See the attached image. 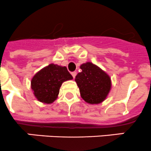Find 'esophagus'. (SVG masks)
<instances>
[{"label":"esophagus","mask_w":151,"mask_h":151,"mask_svg":"<svg viewBox=\"0 0 151 151\" xmlns=\"http://www.w3.org/2000/svg\"><path fill=\"white\" fill-rule=\"evenodd\" d=\"M72 76H73V78H76V74H77V73L76 72H72Z\"/></svg>","instance_id":"obj_1"}]
</instances>
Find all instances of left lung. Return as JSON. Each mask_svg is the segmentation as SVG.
Returning a JSON list of instances; mask_svg holds the SVG:
<instances>
[{
	"label": "left lung",
	"instance_id": "8db88e82",
	"mask_svg": "<svg viewBox=\"0 0 151 151\" xmlns=\"http://www.w3.org/2000/svg\"><path fill=\"white\" fill-rule=\"evenodd\" d=\"M82 71L76 76L81 98L91 104H100L111 89V79L104 71L91 62L81 65Z\"/></svg>",
	"mask_w": 151,
	"mask_h": 151
}]
</instances>
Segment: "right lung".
Returning <instances> with one entry per match:
<instances>
[{
  "label": "right lung",
  "instance_id": "right-lung-1",
  "mask_svg": "<svg viewBox=\"0 0 151 151\" xmlns=\"http://www.w3.org/2000/svg\"><path fill=\"white\" fill-rule=\"evenodd\" d=\"M71 79L73 76L66 67L50 64L33 77L31 89L38 101L51 104L57 98L62 83Z\"/></svg>",
  "mask_w": 151,
  "mask_h": 151
}]
</instances>
